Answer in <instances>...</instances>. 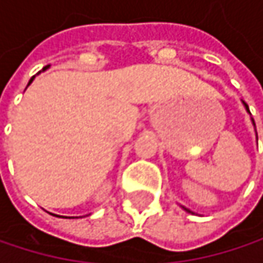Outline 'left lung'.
I'll return each instance as SVG.
<instances>
[{"label": "left lung", "instance_id": "obj_1", "mask_svg": "<svg viewBox=\"0 0 263 263\" xmlns=\"http://www.w3.org/2000/svg\"><path fill=\"white\" fill-rule=\"evenodd\" d=\"M245 108H247V111H248V112H250V109H248V106H247V105H245ZM187 212H189V210H187Z\"/></svg>", "mask_w": 263, "mask_h": 263}]
</instances>
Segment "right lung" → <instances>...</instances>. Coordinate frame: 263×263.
Segmentation results:
<instances>
[{"label":"right lung","instance_id":"obj_1","mask_svg":"<svg viewBox=\"0 0 263 263\" xmlns=\"http://www.w3.org/2000/svg\"><path fill=\"white\" fill-rule=\"evenodd\" d=\"M47 67H48V65H47ZM47 67H44V70H45V68H47ZM31 80H33V78H31V79H30V82H28V85H30V83H31ZM54 216H56V215H54Z\"/></svg>","mask_w":263,"mask_h":263}]
</instances>
